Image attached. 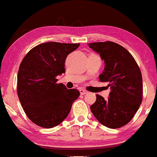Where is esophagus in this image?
Wrapping results in <instances>:
<instances>
[{"mask_svg":"<svg viewBox=\"0 0 157 157\" xmlns=\"http://www.w3.org/2000/svg\"><path fill=\"white\" fill-rule=\"evenodd\" d=\"M80 94H81V95H85V94H86L88 92H87L86 90H84V89H80Z\"/></svg>","mask_w":157,"mask_h":157,"instance_id":"1","label":"esophagus"}]
</instances>
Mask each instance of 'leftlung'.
<instances>
[{
	"label": "left lung",
	"mask_w": 157,
	"mask_h": 157,
	"mask_svg": "<svg viewBox=\"0 0 157 157\" xmlns=\"http://www.w3.org/2000/svg\"><path fill=\"white\" fill-rule=\"evenodd\" d=\"M88 46L105 62L99 80L110 87L108 99L97 94L91 111L103 126L120 128L131 121L142 101L141 70L130 52L118 44L106 41Z\"/></svg>",
	"instance_id": "obj_1"
}]
</instances>
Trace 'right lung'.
Masks as SVG:
<instances>
[{"mask_svg":"<svg viewBox=\"0 0 157 157\" xmlns=\"http://www.w3.org/2000/svg\"><path fill=\"white\" fill-rule=\"evenodd\" d=\"M80 44L47 42L31 49L18 71L17 93L23 110L31 121L43 128H52L67 117L72 104L80 95L57 83L56 77L65 72L67 55Z\"/></svg>","mask_w":157,"mask_h":157,"instance_id":"1","label":"right lung"}]
</instances>
